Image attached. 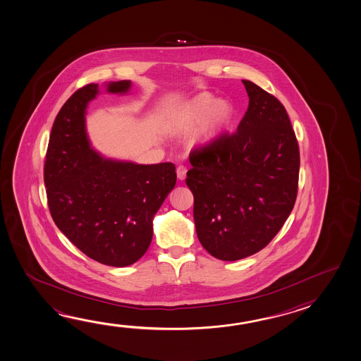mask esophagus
<instances>
[{
  "label": "esophagus",
  "instance_id": "34e87169",
  "mask_svg": "<svg viewBox=\"0 0 361 361\" xmlns=\"http://www.w3.org/2000/svg\"><path fill=\"white\" fill-rule=\"evenodd\" d=\"M186 172H188V169L185 166H178V169H176L178 180H183V178H186Z\"/></svg>",
  "mask_w": 361,
  "mask_h": 361
}]
</instances>
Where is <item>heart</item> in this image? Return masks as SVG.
<instances>
[{
  "instance_id": "heart-1",
  "label": "heart",
  "mask_w": 361,
  "mask_h": 361,
  "mask_svg": "<svg viewBox=\"0 0 361 361\" xmlns=\"http://www.w3.org/2000/svg\"><path fill=\"white\" fill-rule=\"evenodd\" d=\"M233 118L234 109L231 102L216 100L208 92H202L172 111L169 127L173 133L189 134L200 126L194 137V143L205 147L221 137L232 124Z\"/></svg>"
}]
</instances>
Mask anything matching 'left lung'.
<instances>
[{
  "mask_svg": "<svg viewBox=\"0 0 361 361\" xmlns=\"http://www.w3.org/2000/svg\"><path fill=\"white\" fill-rule=\"evenodd\" d=\"M250 97L237 132L192 149L186 185L202 246L215 259L259 252L284 226L297 199L299 147L275 96L242 80Z\"/></svg>",
  "mask_w": 361,
  "mask_h": 361,
  "instance_id": "left-lung-1",
  "label": "left lung"
}]
</instances>
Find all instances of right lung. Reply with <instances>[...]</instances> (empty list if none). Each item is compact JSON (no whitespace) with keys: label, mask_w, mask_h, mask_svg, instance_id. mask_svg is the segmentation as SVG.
I'll return each instance as SVG.
<instances>
[{"label":"right lung","mask_w":361,"mask_h":361,"mask_svg":"<svg viewBox=\"0 0 361 361\" xmlns=\"http://www.w3.org/2000/svg\"><path fill=\"white\" fill-rule=\"evenodd\" d=\"M132 82L106 83L110 94H127ZM99 85L77 90L51 128L44 164L48 207L59 231L90 259L115 267L146 253L153 216L176 183L175 165H138L105 159L91 148L85 114Z\"/></svg>","instance_id":"add662e5"}]
</instances>
